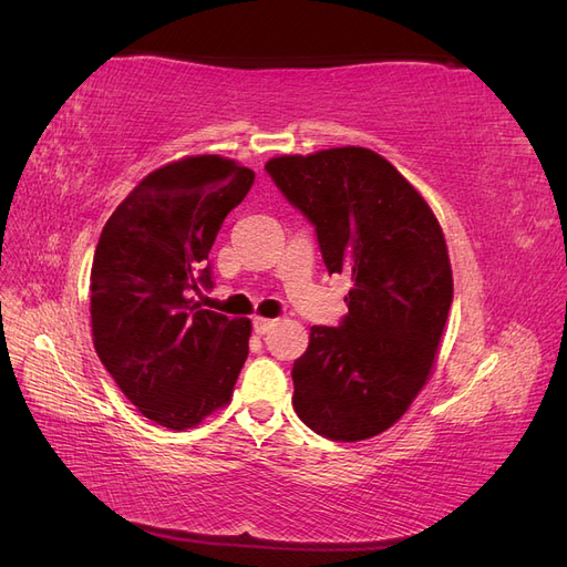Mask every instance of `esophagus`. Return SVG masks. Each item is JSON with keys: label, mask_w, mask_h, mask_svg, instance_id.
Here are the masks:
<instances>
[{"label": "esophagus", "mask_w": 567, "mask_h": 567, "mask_svg": "<svg viewBox=\"0 0 567 567\" xmlns=\"http://www.w3.org/2000/svg\"><path fill=\"white\" fill-rule=\"evenodd\" d=\"M277 323V319H267V317H255L252 319V329H255V333H260V336H265L271 326Z\"/></svg>", "instance_id": "1"}]
</instances>
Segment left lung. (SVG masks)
<instances>
[{"mask_svg": "<svg viewBox=\"0 0 567 567\" xmlns=\"http://www.w3.org/2000/svg\"><path fill=\"white\" fill-rule=\"evenodd\" d=\"M317 227L329 274H348V317L312 326L293 364V409L336 442L381 435L431 379L454 298L447 241L427 200L362 146L265 165Z\"/></svg>", "mask_w": 567, "mask_h": 567, "instance_id": "8db88e82", "label": "left lung"}]
</instances>
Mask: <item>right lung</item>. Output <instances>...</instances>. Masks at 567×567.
I'll use <instances>...</instances> for the list:
<instances>
[{"label": "right lung", "mask_w": 567, "mask_h": 567, "mask_svg": "<svg viewBox=\"0 0 567 567\" xmlns=\"http://www.w3.org/2000/svg\"><path fill=\"white\" fill-rule=\"evenodd\" d=\"M255 173L231 158L186 156L153 169L99 236L92 338L101 364L146 419L196 427L231 402L248 357L250 319L200 310L205 265L225 217Z\"/></svg>", "instance_id": "1"}]
</instances>
